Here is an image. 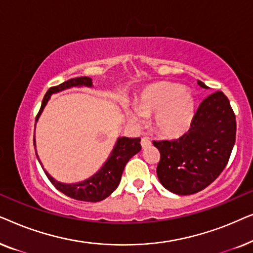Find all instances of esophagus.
<instances>
[{
    "mask_svg": "<svg viewBox=\"0 0 253 253\" xmlns=\"http://www.w3.org/2000/svg\"><path fill=\"white\" fill-rule=\"evenodd\" d=\"M140 144H141V147H143V148H147L148 146H151V140L148 139L147 137H144V138H141Z\"/></svg>",
    "mask_w": 253,
    "mask_h": 253,
    "instance_id": "1",
    "label": "esophagus"
}]
</instances>
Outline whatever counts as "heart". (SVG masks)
Masks as SVG:
<instances>
[{
	"label": "heart",
	"instance_id": "b5f03b06",
	"mask_svg": "<svg viewBox=\"0 0 253 253\" xmlns=\"http://www.w3.org/2000/svg\"><path fill=\"white\" fill-rule=\"evenodd\" d=\"M134 109L126 108V117L130 124L139 126L143 117L154 116V129L166 138L184 134L195 119L196 101L192 93L181 85L161 82L148 86L140 93Z\"/></svg>",
	"mask_w": 253,
	"mask_h": 253
}]
</instances>
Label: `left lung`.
Returning <instances> with one entry per match:
<instances>
[{"mask_svg":"<svg viewBox=\"0 0 253 253\" xmlns=\"http://www.w3.org/2000/svg\"><path fill=\"white\" fill-rule=\"evenodd\" d=\"M197 83L207 88L203 82ZM235 139V114L227 96L217 91L200 103L188 132L175 140L153 141L161 155L159 181L179 196L202 191L227 166Z\"/></svg>","mask_w":253,"mask_h":253,"instance_id":"8db88e82","label":"left lung"}]
</instances>
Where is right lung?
Returning <instances> with one entry per match:
<instances>
[{"mask_svg": "<svg viewBox=\"0 0 253 253\" xmlns=\"http://www.w3.org/2000/svg\"><path fill=\"white\" fill-rule=\"evenodd\" d=\"M82 86H86V87H92V79L89 77H77L69 79V81L62 83L58 86H54L48 89L46 95L41 103V108L38 114L36 123L38 122L40 114L42 113L44 106L47 105L48 100H49L50 95L54 93L64 91V89L71 88V87H82ZM34 141V146H36V139ZM141 150L140 146V138H127V137H120L117 138V141L114 146L112 153L107 159V161L102 165V167L95 172L94 175L88 177L85 181L72 183V184H67V183L58 182L54 177L48 174L42 167V164L39 160L37 151V158L39 160L41 167H42L44 174L51 182L55 188L58 191L64 193L65 196L70 197L72 199L82 200V202H91L96 203L101 202V200L106 199L107 197L112 195L115 191V189L119 186L121 182V176L123 174L124 167H126V162L137 154L138 152Z\"/></svg>", "mask_w": 253, "mask_h": 253, "instance_id": "right-lung-1", "label": "right lung"}]
</instances>
